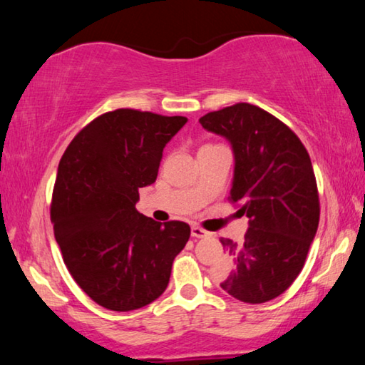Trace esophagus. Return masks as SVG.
<instances>
[{
	"label": "esophagus",
	"mask_w": 365,
	"mask_h": 365,
	"mask_svg": "<svg viewBox=\"0 0 365 365\" xmlns=\"http://www.w3.org/2000/svg\"><path fill=\"white\" fill-rule=\"evenodd\" d=\"M209 233L207 230H205V228H201V227H197V225H193L191 227V237H195V238H206V237H209Z\"/></svg>",
	"instance_id": "obj_1"
}]
</instances>
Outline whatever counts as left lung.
I'll list each match as a JSON object with an SVG mask.
<instances>
[{"label": "left lung", "instance_id": "8db88e82", "mask_svg": "<svg viewBox=\"0 0 365 365\" xmlns=\"http://www.w3.org/2000/svg\"><path fill=\"white\" fill-rule=\"evenodd\" d=\"M220 135L235 156L230 201L250 219L243 243L220 238L232 269L222 289L259 304L280 296L304 267L319 227V193L311 158L292 128L248 103L200 119Z\"/></svg>", "mask_w": 365, "mask_h": 365}]
</instances>
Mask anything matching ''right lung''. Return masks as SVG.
Segmentation results:
<instances>
[{"mask_svg": "<svg viewBox=\"0 0 365 365\" xmlns=\"http://www.w3.org/2000/svg\"><path fill=\"white\" fill-rule=\"evenodd\" d=\"M187 120L115 109L82 128L61 158L54 237L77 285L110 311L158 299L188 242V224H159L135 207L138 190L156 182L164 148Z\"/></svg>", "mask_w": 365, "mask_h": 365, "instance_id": "right-lung-1", "label": "right lung"}]
</instances>
